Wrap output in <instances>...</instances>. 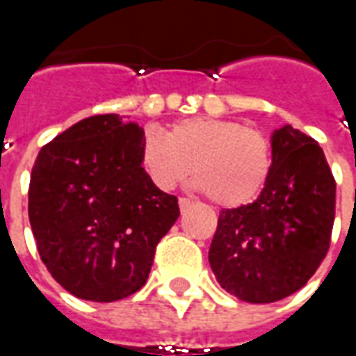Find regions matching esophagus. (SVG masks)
Listing matches in <instances>:
<instances>
[{
    "mask_svg": "<svg viewBox=\"0 0 356 356\" xmlns=\"http://www.w3.org/2000/svg\"><path fill=\"white\" fill-rule=\"evenodd\" d=\"M191 206H193V202L188 200V198H179V209H181L183 213H185L186 209L191 208Z\"/></svg>",
    "mask_w": 356,
    "mask_h": 356,
    "instance_id": "1",
    "label": "esophagus"
}]
</instances>
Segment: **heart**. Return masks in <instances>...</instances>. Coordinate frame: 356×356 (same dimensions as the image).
<instances>
[{
	"label": "heart",
	"instance_id": "heart-1",
	"mask_svg": "<svg viewBox=\"0 0 356 356\" xmlns=\"http://www.w3.org/2000/svg\"><path fill=\"white\" fill-rule=\"evenodd\" d=\"M275 152L265 133L234 120L186 118L165 137L148 129L140 140V165L160 191H171L191 173L196 186L221 208L254 202L273 173Z\"/></svg>",
	"mask_w": 356,
	"mask_h": 356
}]
</instances>
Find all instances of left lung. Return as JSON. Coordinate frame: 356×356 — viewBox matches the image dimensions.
Masks as SVG:
<instances>
[{
  "instance_id": "obj_1",
  "label": "left lung",
  "mask_w": 356,
  "mask_h": 356,
  "mask_svg": "<svg viewBox=\"0 0 356 356\" xmlns=\"http://www.w3.org/2000/svg\"><path fill=\"white\" fill-rule=\"evenodd\" d=\"M275 163L257 200L219 213L209 246L217 282L246 303L301 290L326 257L336 181L318 143L291 125L270 137Z\"/></svg>"
}]
</instances>
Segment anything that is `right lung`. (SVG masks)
Here are the masks:
<instances>
[{
    "label": "right lung",
    "instance_id": "obj_1",
    "mask_svg": "<svg viewBox=\"0 0 356 356\" xmlns=\"http://www.w3.org/2000/svg\"><path fill=\"white\" fill-rule=\"evenodd\" d=\"M143 127L99 114L40 150L28 191L38 252L66 291L88 301L129 298L147 282L177 198L140 165Z\"/></svg>",
    "mask_w": 356,
    "mask_h": 356
}]
</instances>
